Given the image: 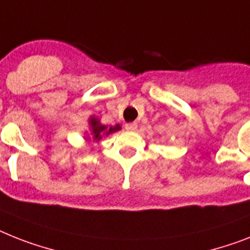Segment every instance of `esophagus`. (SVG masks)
<instances>
[{
	"label": "esophagus",
	"mask_w": 250,
	"mask_h": 250,
	"mask_svg": "<svg viewBox=\"0 0 250 250\" xmlns=\"http://www.w3.org/2000/svg\"><path fill=\"white\" fill-rule=\"evenodd\" d=\"M138 125L135 123H129V124H125V129L127 131H134V130H137Z\"/></svg>",
	"instance_id": "obj_1"
}]
</instances>
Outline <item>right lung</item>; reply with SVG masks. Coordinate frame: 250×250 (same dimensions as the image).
I'll return each mask as SVG.
<instances>
[{
    "mask_svg": "<svg viewBox=\"0 0 250 250\" xmlns=\"http://www.w3.org/2000/svg\"><path fill=\"white\" fill-rule=\"evenodd\" d=\"M89 126H90V137L89 139H93L94 142H98V140L102 139L103 135H110V134L115 133V131H119L121 129V126L117 124L115 126H106V125H102L100 123L98 119H96L94 116H92L89 119Z\"/></svg>",
    "mask_w": 250,
    "mask_h": 250,
    "instance_id": "1",
    "label": "right lung"
}]
</instances>
